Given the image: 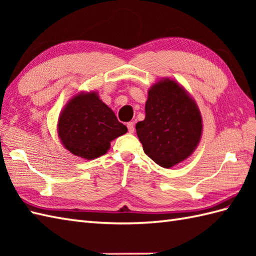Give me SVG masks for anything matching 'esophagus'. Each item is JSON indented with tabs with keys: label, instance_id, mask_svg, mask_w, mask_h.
Segmentation results:
<instances>
[{
	"label": "esophagus",
	"instance_id": "34e87169",
	"mask_svg": "<svg viewBox=\"0 0 256 256\" xmlns=\"http://www.w3.org/2000/svg\"><path fill=\"white\" fill-rule=\"evenodd\" d=\"M126 126H128V133H134V131H135V124H134V122H128L126 124Z\"/></svg>",
	"mask_w": 256,
	"mask_h": 256
}]
</instances>
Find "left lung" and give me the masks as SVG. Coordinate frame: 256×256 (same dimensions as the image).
<instances>
[{"instance_id":"1","label":"left lung","mask_w":256,"mask_h":256,"mask_svg":"<svg viewBox=\"0 0 256 256\" xmlns=\"http://www.w3.org/2000/svg\"><path fill=\"white\" fill-rule=\"evenodd\" d=\"M144 153L157 165L170 168L197 148L202 131L194 101L175 81H160L148 91L145 120L136 124Z\"/></svg>"}]
</instances>
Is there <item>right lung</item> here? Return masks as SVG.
Returning a JSON list of instances; mask_svg holds the SVG:
<instances>
[{"label": "right lung", "instance_id": "right-lung-1", "mask_svg": "<svg viewBox=\"0 0 256 256\" xmlns=\"http://www.w3.org/2000/svg\"><path fill=\"white\" fill-rule=\"evenodd\" d=\"M126 132V126L94 92L74 96L58 121L59 138L64 148L86 160L106 154L111 140Z\"/></svg>", "mask_w": 256, "mask_h": 256}]
</instances>
